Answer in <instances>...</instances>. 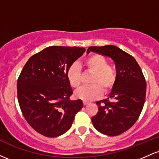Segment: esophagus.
<instances>
[{
	"label": "esophagus",
	"mask_w": 159,
	"mask_h": 159,
	"mask_svg": "<svg viewBox=\"0 0 159 159\" xmlns=\"http://www.w3.org/2000/svg\"><path fill=\"white\" fill-rule=\"evenodd\" d=\"M83 104L84 105H87L89 104V102H87V101H84L83 102Z\"/></svg>",
	"instance_id": "1"
}]
</instances>
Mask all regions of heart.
I'll use <instances>...</instances> for the list:
<instances>
[{"mask_svg": "<svg viewBox=\"0 0 159 159\" xmlns=\"http://www.w3.org/2000/svg\"><path fill=\"white\" fill-rule=\"evenodd\" d=\"M86 72L93 73L90 79L91 85L84 87L75 91L77 98L83 100H93L110 92L116 82V72L113 66L108 64L106 57L100 54L89 56L84 63ZM69 83L74 88H78L81 84V71L78 64L74 63L69 67L66 72Z\"/></svg>", "mask_w": 159, "mask_h": 159, "instance_id": "1", "label": "heart"}]
</instances>
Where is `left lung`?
<instances>
[{
  "instance_id": "1",
  "label": "left lung",
  "mask_w": 159,
  "mask_h": 159,
  "mask_svg": "<svg viewBox=\"0 0 159 159\" xmlns=\"http://www.w3.org/2000/svg\"><path fill=\"white\" fill-rule=\"evenodd\" d=\"M93 52L110 57L116 69V82L108 98L96 102L98 113L92 117L93 126L99 132L116 136L136 123L143 107L147 83L140 66L131 54L115 46H90Z\"/></svg>"
}]
</instances>
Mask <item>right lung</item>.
Here are the masks:
<instances>
[{"mask_svg": "<svg viewBox=\"0 0 159 159\" xmlns=\"http://www.w3.org/2000/svg\"><path fill=\"white\" fill-rule=\"evenodd\" d=\"M86 49L50 46L29 58L17 81L18 101L24 117L36 132L48 138L64 134L83 107L81 99L70 100L69 67Z\"/></svg>", "mask_w": 159, "mask_h": 159, "instance_id": "obj_1", "label": "right lung"}]
</instances>
